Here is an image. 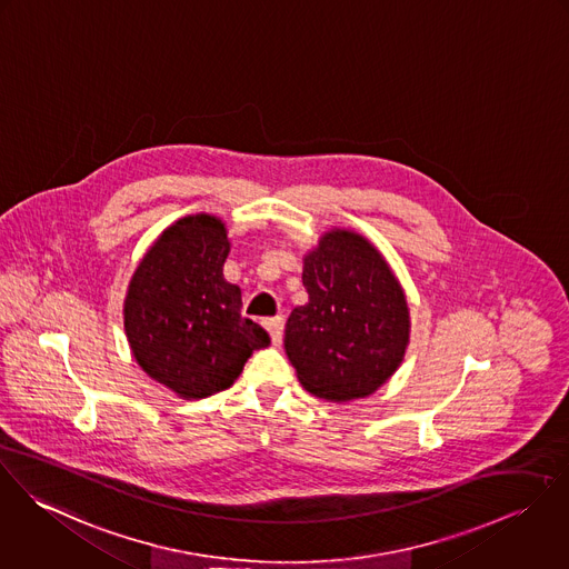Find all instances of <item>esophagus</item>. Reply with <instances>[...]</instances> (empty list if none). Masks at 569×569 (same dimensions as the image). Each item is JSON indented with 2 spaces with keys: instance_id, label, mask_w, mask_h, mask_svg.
<instances>
[{
  "instance_id": "34e87169",
  "label": "esophagus",
  "mask_w": 569,
  "mask_h": 569,
  "mask_svg": "<svg viewBox=\"0 0 569 569\" xmlns=\"http://www.w3.org/2000/svg\"><path fill=\"white\" fill-rule=\"evenodd\" d=\"M283 316H272V318H266L263 320V327L270 331V338H272V345H281L283 340Z\"/></svg>"
}]
</instances>
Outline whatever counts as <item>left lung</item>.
<instances>
[{"instance_id": "1", "label": "left lung", "mask_w": 569, "mask_h": 569, "mask_svg": "<svg viewBox=\"0 0 569 569\" xmlns=\"http://www.w3.org/2000/svg\"><path fill=\"white\" fill-rule=\"evenodd\" d=\"M310 301L286 322V353L308 392L351 401L376 392L403 360L408 303L386 259L362 236L329 231L306 257Z\"/></svg>"}]
</instances>
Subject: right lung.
<instances>
[{
	"label": "right lung",
	"instance_id": "obj_1",
	"mask_svg": "<svg viewBox=\"0 0 569 569\" xmlns=\"http://www.w3.org/2000/svg\"><path fill=\"white\" fill-rule=\"evenodd\" d=\"M229 240L222 220L198 213L174 222L139 261L124 303L139 367L186 399H202L240 378L270 336L242 316V292L224 281Z\"/></svg>",
	"mask_w": 569,
	"mask_h": 569
}]
</instances>
